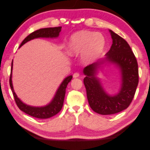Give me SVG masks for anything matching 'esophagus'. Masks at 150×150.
Returning a JSON list of instances; mask_svg holds the SVG:
<instances>
[{
  "instance_id": "esophagus-1",
  "label": "esophagus",
  "mask_w": 150,
  "mask_h": 150,
  "mask_svg": "<svg viewBox=\"0 0 150 150\" xmlns=\"http://www.w3.org/2000/svg\"><path fill=\"white\" fill-rule=\"evenodd\" d=\"M79 76V74L78 72H75V73L73 74V78H78Z\"/></svg>"
}]
</instances>
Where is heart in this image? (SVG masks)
Instances as JSON below:
<instances>
[{
  "instance_id": "heart-1",
  "label": "heart",
  "mask_w": 150,
  "mask_h": 150,
  "mask_svg": "<svg viewBox=\"0 0 150 150\" xmlns=\"http://www.w3.org/2000/svg\"><path fill=\"white\" fill-rule=\"evenodd\" d=\"M105 39L103 34L89 30H81L71 35L68 43L67 52L71 56L83 53L86 63L94 61L103 51Z\"/></svg>"
}]
</instances>
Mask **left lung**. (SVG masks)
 <instances>
[{
  "label": "left lung",
  "mask_w": 150,
  "mask_h": 150,
  "mask_svg": "<svg viewBox=\"0 0 150 150\" xmlns=\"http://www.w3.org/2000/svg\"><path fill=\"white\" fill-rule=\"evenodd\" d=\"M112 46L105 60L93 63L84 68V84L89 106L98 114L113 115L123 111L132 101L139 81L137 60L129 44L121 36L110 30ZM106 60L116 64L122 72V83L119 93L115 96L107 94L96 77L97 68Z\"/></svg>",
  "instance_id": "obj_1"
}]
</instances>
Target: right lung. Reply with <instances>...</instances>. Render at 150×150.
Masks as SVG:
<instances>
[{
    "label": "right lung",
    "mask_w": 150,
    "mask_h": 150,
    "mask_svg": "<svg viewBox=\"0 0 150 150\" xmlns=\"http://www.w3.org/2000/svg\"><path fill=\"white\" fill-rule=\"evenodd\" d=\"M62 27H56V28H44L40 29L39 30H35L33 33L30 34L28 36L24 39L23 41L20 45L21 47L22 45H24L29 40L39 38H57L59 34V33L61 30ZM13 65V60L12 62V67L11 72L9 79V84L12 91L13 93V96L14 98L15 101L16 103L17 106H18L21 111L24 112L26 114H28L31 116L36 117L39 119H47L49 118L52 116H54L59 112L63 106L64 103V99L66 94V89L67 88V85L71 81L72 76H69L66 78L62 83L61 84L60 86L57 89V92L54 96L52 101L47 105L43 107H34L22 103L19 98H17L16 94L13 89V86L12 83V69Z\"/></svg>",
    "instance_id": "add662e5"
}]
</instances>
